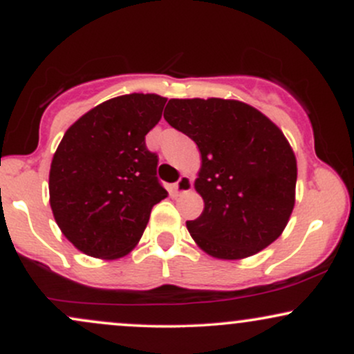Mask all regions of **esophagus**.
<instances>
[{"instance_id": "34e87169", "label": "esophagus", "mask_w": 354, "mask_h": 354, "mask_svg": "<svg viewBox=\"0 0 354 354\" xmlns=\"http://www.w3.org/2000/svg\"><path fill=\"white\" fill-rule=\"evenodd\" d=\"M173 189H174V193H176V194L188 193V191L193 189V181H191L189 176H181L180 180L174 183Z\"/></svg>"}]
</instances>
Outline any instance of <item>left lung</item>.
Segmentation results:
<instances>
[{"label":"left lung","instance_id":"obj_1","mask_svg":"<svg viewBox=\"0 0 354 354\" xmlns=\"http://www.w3.org/2000/svg\"><path fill=\"white\" fill-rule=\"evenodd\" d=\"M165 120L194 141L201 216L191 238L216 259H243L276 241L295 208L296 156L270 118L238 100H169Z\"/></svg>","mask_w":354,"mask_h":354}]
</instances>
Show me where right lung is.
I'll return each instance as SVG.
<instances>
[{"instance_id":"add662e5","label":"right lung","mask_w":354,"mask_h":354,"mask_svg":"<svg viewBox=\"0 0 354 354\" xmlns=\"http://www.w3.org/2000/svg\"><path fill=\"white\" fill-rule=\"evenodd\" d=\"M166 98L131 93L84 113L53 154L50 205L76 250L100 259L131 253L153 206L168 196L156 178L158 156L145 136L161 120Z\"/></svg>"}]
</instances>
